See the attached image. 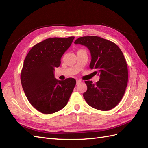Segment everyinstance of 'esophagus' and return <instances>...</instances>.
Here are the masks:
<instances>
[{"instance_id":"obj_1","label":"esophagus","mask_w":148,"mask_h":148,"mask_svg":"<svg viewBox=\"0 0 148 148\" xmlns=\"http://www.w3.org/2000/svg\"><path fill=\"white\" fill-rule=\"evenodd\" d=\"M80 82H81V80H78V79L76 80V84H80Z\"/></svg>"}]
</instances>
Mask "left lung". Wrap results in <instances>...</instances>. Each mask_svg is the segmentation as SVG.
<instances>
[{"label": "left lung", "instance_id": "1", "mask_svg": "<svg viewBox=\"0 0 148 148\" xmlns=\"http://www.w3.org/2000/svg\"><path fill=\"white\" fill-rule=\"evenodd\" d=\"M75 44L86 46L91 53L90 69H96L99 80H86L87 90L83 96L89 106L100 111L111 110L120 103L128 83L126 60L119 47L98 36L79 37Z\"/></svg>", "mask_w": 148, "mask_h": 148}]
</instances>
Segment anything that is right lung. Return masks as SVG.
I'll return each instance as SVG.
<instances>
[{"label":"right lung","mask_w":148,"mask_h":148,"mask_svg":"<svg viewBox=\"0 0 148 148\" xmlns=\"http://www.w3.org/2000/svg\"><path fill=\"white\" fill-rule=\"evenodd\" d=\"M74 39H47L33 46L24 61L21 72L23 89L31 105L43 114H53L64 108L73 91L76 84L74 78L58 80L53 73Z\"/></svg>","instance_id":"obj_1"}]
</instances>
